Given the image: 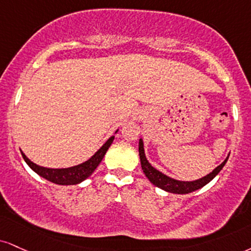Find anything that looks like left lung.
Segmentation results:
<instances>
[{
    "mask_svg": "<svg viewBox=\"0 0 251 251\" xmlns=\"http://www.w3.org/2000/svg\"><path fill=\"white\" fill-rule=\"evenodd\" d=\"M139 155H140L141 168H143L144 173L147 176V179H149L154 186L164 189L166 192L174 193V194H188V193L198 191V189H200L203 186H206L208 182H210V181H212L214 177L220 173V171L222 170L223 166L226 165V162H227V160L229 158L228 155L225 161H223L220 166H217L212 173L206 175V176L201 177V179L194 180V181H180V180H175V179H172L170 176H167V175H165L164 173H161V172H159L156 168H154L150 164L149 160L146 159V155H145L143 139L139 140Z\"/></svg>",
    "mask_w": 251,
    "mask_h": 251,
    "instance_id": "1",
    "label": "left lung"
}]
</instances>
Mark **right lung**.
Here are the masks:
<instances>
[{"instance_id": "obj_1", "label": "right lung", "mask_w": 251, "mask_h": 251, "mask_svg": "<svg viewBox=\"0 0 251 251\" xmlns=\"http://www.w3.org/2000/svg\"><path fill=\"white\" fill-rule=\"evenodd\" d=\"M118 131H116L117 133ZM114 140V135H112L111 138H108V140L99 149L97 152L93 154L91 158H90L87 161L83 162V164L74 166V167H69V168H47V167H42V166H38L34 164L32 161L26 158L25 154L22 153V156L24 159V161L28 164V166L31 168L32 171L36 172L39 176L44 177L50 182L57 183V185H77V183H80L81 181H84L85 179L91 175L98 165L100 164L102 158H104L105 153L107 152L108 147L111 146V144L113 143Z\"/></svg>"}]
</instances>
